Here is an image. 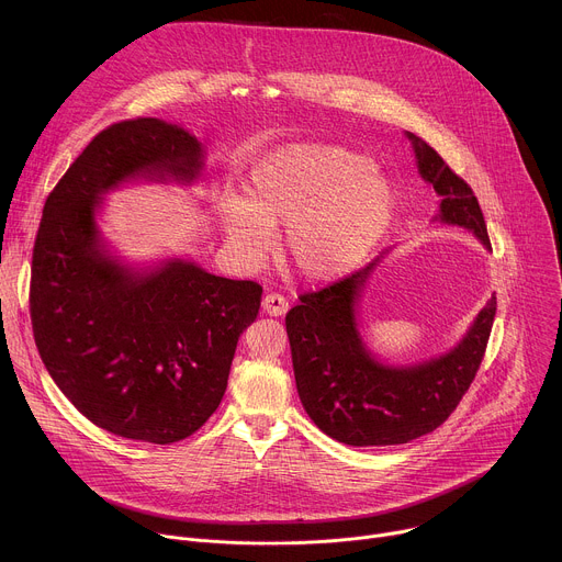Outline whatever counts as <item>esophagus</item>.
Segmentation results:
<instances>
[{
	"label": "esophagus",
	"mask_w": 562,
	"mask_h": 562,
	"mask_svg": "<svg viewBox=\"0 0 562 562\" xmlns=\"http://www.w3.org/2000/svg\"><path fill=\"white\" fill-rule=\"evenodd\" d=\"M262 308H265V313L278 317V315H284L289 311V300L282 293H267L262 297Z\"/></svg>",
	"instance_id": "esophagus-1"
}]
</instances>
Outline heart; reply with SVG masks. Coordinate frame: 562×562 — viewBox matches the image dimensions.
I'll list each match as a JSON object with an SVG mask.
<instances>
[{"instance_id": "obj_1", "label": "heart", "mask_w": 562, "mask_h": 562, "mask_svg": "<svg viewBox=\"0 0 562 562\" xmlns=\"http://www.w3.org/2000/svg\"><path fill=\"white\" fill-rule=\"evenodd\" d=\"M386 180L340 146L302 144L271 155L254 171L245 202L228 200L220 226L231 256L262 262L271 228L286 226L284 258L306 280H331L358 267L389 226Z\"/></svg>"}]
</instances>
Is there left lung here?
I'll list each match as a JSON object with an SVG mask.
<instances>
[{
    "mask_svg": "<svg viewBox=\"0 0 562 562\" xmlns=\"http://www.w3.org/2000/svg\"><path fill=\"white\" fill-rule=\"evenodd\" d=\"M414 139L418 171L442 198L440 220L458 224L492 249L485 215L471 187L423 139ZM371 265L300 295L286 313L295 386L308 418L338 442L353 447L403 445L438 429L458 407L485 358L496 317V295L477 313L462 342L416 367H384L371 358L356 329V300Z\"/></svg>",
    "mask_w": 562,
    "mask_h": 562,
    "instance_id": "8db88e82",
    "label": "left lung"
}]
</instances>
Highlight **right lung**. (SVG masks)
Masks as SVG:
<instances>
[{
    "instance_id": "obj_1",
    "label": "right lung",
    "mask_w": 562,
    "mask_h": 562,
    "mask_svg": "<svg viewBox=\"0 0 562 562\" xmlns=\"http://www.w3.org/2000/svg\"><path fill=\"white\" fill-rule=\"evenodd\" d=\"M200 142L135 117L100 131L48 193L37 228L29 308L37 351L61 393L93 425L153 445L195 434L226 391L237 338L262 286L193 262L148 276L106 258L100 195L139 173L193 180Z\"/></svg>"
}]
</instances>
